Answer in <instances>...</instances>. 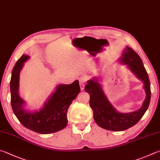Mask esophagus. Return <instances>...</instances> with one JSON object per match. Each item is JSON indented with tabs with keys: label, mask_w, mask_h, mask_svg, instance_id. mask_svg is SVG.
Masks as SVG:
<instances>
[{
	"label": "esophagus",
	"mask_w": 160,
	"mask_h": 160,
	"mask_svg": "<svg viewBox=\"0 0 160 160\" xmlns=\"http://www.w3.org/2000/svg\"><path fill=\"white\" fill-rule=\"evenodd\" d=\"M86 81L85 79H83V78H81V79L79 80V85H80V88L81 90L83 91V89H84V86L86 85Z\"/></svg>",
	"instance_id": "obj_1"
}]
</instances>
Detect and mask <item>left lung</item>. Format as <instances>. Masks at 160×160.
I'll return each instance as SVG.
<instances>
[{
	"mask_svg": "<svg viewBox=\"0 0 160 160\" xmlns=\"http://www.w3.org/2000/svg\"><path fill=\"white\" fill-rule=\"evenodd\" d=\"M119 62L127 65L136 77L143 83L146 97L138 110L128 113L117 111L109 101L100 83L101 80L98 77L88 81V84L85 86V91L90 96L89 103L93 112L95 122L100 127L113 131L127 130L136 124L149 107L151 97L149 77L139 55L131 48L127 46Z\"/></svg>",
	"mask_w": 160,
	"mask_h": 160,
	"instance_id": "1",
	"label": "left lung"
}]
</instances>
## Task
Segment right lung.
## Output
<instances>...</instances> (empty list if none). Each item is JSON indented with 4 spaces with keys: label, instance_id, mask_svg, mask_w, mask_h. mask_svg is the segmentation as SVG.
Wrapping results in <instances>:
<instances>
[{
    "label": "right lung",
    "instance_id": "obj_1",
    "mask_svg": "<svg viewBox=\"0 0 160 160\" xmlns=\"http://www.w3.org/2000/svg\"><path fill=\"white\" fill-rule=\"evenodd\" d=\"M29 58V55L24 54L12 71L10 88L13 112L21 124L30 130L41 134L57 132L67 127V110L81 91L78 81L71 84H58L40 110L32 112L25 110L26 102L19 94V74L24 62Z\"/></svg>",
    "mask_w": 160,
    "mask_h": 160
}]
</instances>
